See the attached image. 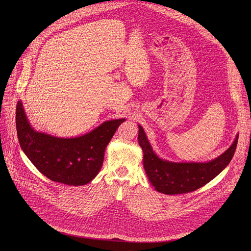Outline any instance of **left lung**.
I'll use <instances>...</instances> for the list:
<instances>
[{
    "label": "left lung",
    "mask_w": 251,
    "mask_h": 251,
    "mask_svg": "<svg viewBox=\"0 0 251 251\" xmlns=\"http://www.w3.org/2000/svg\"><path fill=\"white\" fill-rule=\"evenodd\" d=\"M138 128V142L143 152L144 171L154 189L169 195L194 191L217 177L231 162L239 136L237 134L231 147L212 161L176 163L161 159L153 151L143 128L140 125Z\"/></svg>",
    "instance_id": "obj_1"
}]
</instances>
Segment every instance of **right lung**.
Returning <instances> with one entry per match:
<instances>
[{"label":"right lung","instance_id":"obj_1","mask_svg":"<svg viewBox=\"0 0 251 251\" xmlns=\"http://www.w3.org/2000/svg\"><path fill=\"white\" fill-rule=\"evenodd\" d=\"M124 121V118L109 120L84 135L63 138L35 131L21 100L16 108V129L23 152L50 180L72 186L85 185L96 178L103 163L104 150Z\"/></svg>","mask_w":251,"mask_h":251}]
</instances>
